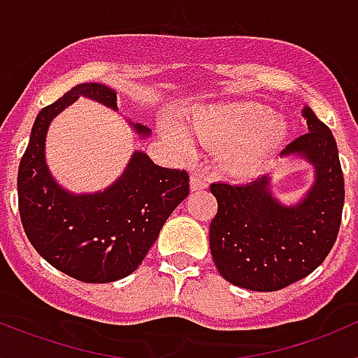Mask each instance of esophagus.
Wrapping results in <instances>:
<instances>
[{"label": "esophagus", "mask_w": 358, "mask_h": 358, "mask_svg": "<svg viewBox=\"0 0 358 358\" xmlns=\"http://www.w3.org/2000/svg\"><path fill=\"white\" fill-rule=\"evenodd\" d=\"M189 186H192V189L194 192H197V189H204L208 186V181L206 177L201 176V173H192V177H189Z\"/></svg>", "instance_id": "1"}]
</instances>
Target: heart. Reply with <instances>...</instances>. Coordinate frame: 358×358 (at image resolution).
I'll list each match as a JSON object with an SVG mask.
<instances>
[{
	"mask_svg": "<svg viewBox=\"0 0 358 358\" xmlns=\"http://www.w3.org/2000/svg\"><path fill=\"white\" fill-rule=\"evenodd\" d=\"M186 129L202 145L218 152L227 173L248 177L264 166L287 138V122L271 116L258 103H226L195 110L186 120ZM169 138L181 148L189 143L179 131H169Z\"/></svg>",
	"mask_w": 358,
	"mask_h": 358,
	"instance_id": "heart-1",
	"label": "heart"
}]
</instances>
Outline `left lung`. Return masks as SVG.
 I'll return each instance as SVG.
<instances>
[{"mask_svg":"<svg viewBox=\"0 0 358 358\" xmlns=\"http://www.w3.org/2000/svg\"><path fill=\"white\" fill-rule=\"evenodd\" d=\"M308 132L281 156L301 154L315 166V185L294 208L278 204L267 177L248 185L213 182L217 215L210 249L220 276L236 287L274 292L308 276L324 262L339 235L344 176L330 129L306 107Z\"/></svg>","mask_w":358,"mask_h":358,"instance_id":"obj_1","label":"left lung"}]
</instances>
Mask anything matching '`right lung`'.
<instances>
[{"mask_svg":"<svg viewBox=\"0 0 358 358\" xmlns=\"http://www.w3.org/2000/svg\"><path fill=\"white\" fill-rule=\"evenodd\" d=\"M78 96L116 109V93L78 84L37 115L17 172V202L28 240L44 260L84 283H109L134 273L164 220L189 194L186 170L163 169L136 152L116 185L96 195H69L44 163V138L55 115ZM147 134V127L136 125Z\"/></svg>","mask_w":358,"mask_h":358,"instance_id":"add662e5","label":"right lung"}]
</instances>
